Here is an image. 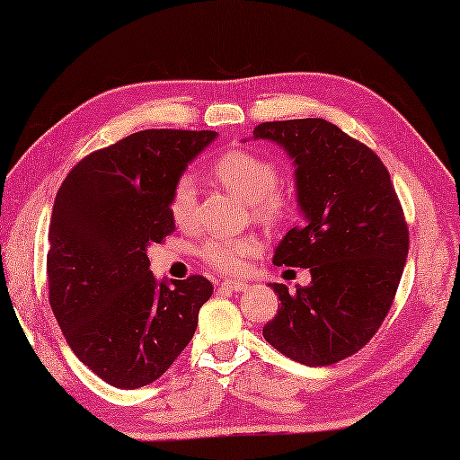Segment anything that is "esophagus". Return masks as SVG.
<instances>
[{"label": "esophagus", "mask_w": 460, "mask_h": 460, "mask_svg": "<svg viewBox=\"0 0 460 460\" xmlns=\"http://www.w3.org/2000/svg\"><path fill=\"white\" fill-rule=\"evenodd\" d=\"M221 287H225V288H231V290H235V292H245L247 288H249V285L245 280H237V279H227V280H223L221 282Z\"/></svg>", "instance_id": "1"}]
</instances>
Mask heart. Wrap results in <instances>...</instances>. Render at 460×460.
<instances>
[{
	"label": "heart",
	"mask_w": 460,
	"mask_h": 460,
	"mask_svg": "<svg viewBox=\"0 0 460 460\" xmlns=\"http://www.w3.org/2000/svg\"><path fill=\"white\" fill-rule=\"evenodd\" d=\"M213 175L229 191L252 203L255 217L265 223H277L285 217L287 203L279 193L277 164L252 150H229L213 164ZM198 211V190L191 175H181L175 181L170 198V215L180 227H190ZM261 251V243L252 235L211 237L201 245L199 255L208 265L225 272H239Z\"/></svg>",
	"instance_id": "1"
}]
</instances>
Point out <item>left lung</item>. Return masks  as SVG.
<instances>
[{
	"instance_id": "obj_1",
	"label": "left lung",
	"mask_w": 460,
	"mask_h": 460,
	"mask_svg": "<svg viewBox=\"0 0 460 460\" xmlns=\"http://www.w3.org/2000/svg\"><path fill=\"white\" fill-rule=\"evenodd\" d=\"M252 138L275 142L295 164L302 223L272 262L310 270L295 295L270 282L280 308L262 336L305 366L336 364L364 348L392 308L409 252L402 203L384 162L328 120L262 122Z\"/></svg>"
}]
</instances>
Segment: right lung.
Segmentation results:
<instances>
[{
  "instance_id": "right-lung-1",
  "label": "right lung",
  "mask_w": 460,
  "mask_h": 460,
  "mask_svg": "<svg viewBox=\"0 0 460 460\" xmlns=\"http://www.w3.org/2000/svg\"><path fill=\"white\" fill-rule=\"evenodd\" d=\"M215 138L211 130L130 134L83 158L57 191L49 302L75 356L114 387L164 376L213 295L199 275L158 280L146 251L175 229L173 185Z\"/></svg>"
}]
</instances>
